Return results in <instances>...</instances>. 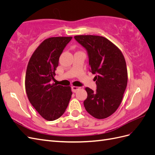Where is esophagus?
Wrapping results in <instances>:
<instances>
[{
	"label": "esophagus",
	"instance_id": "esophagus-1",
	"mask_svg": "<svg viewBox=\"0 0 155 155\" xmlns=\"http://www.w3.org/2000/svg\"><path fill=\"white\" fill-rule=\"evenodd\" d=\"M81 87H80L72 86V92H76L77 91L79 90V89H81Z\"/></svg>",
	"mask_w": 155,
	"mask_h": 155
}]
</instances>
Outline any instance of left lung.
<instances>
[{"instance_id":"1","label":"left lung","mask_w":155,"mask_h":155,"mask_svg":"<svg viewBox=\"0 0 155 155\" xmlns=\"http://www.w3.org/2000/svg\"><path fill=\"white\" fill-rule=\"evenodd\" d=\"M87 50L89 67L97 85L96 92L86 87L87 98L84 106L89 114L97 119H104L118 109L127 85V69L121 50L102 36H74Z\"/></svg>"}]
</instances>
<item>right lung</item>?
<instances>
[{
	"mask_svg": "<svg viewBox=\"0 0 155 155\" xmlns=\"http://www.w3.org/2000/svg\"><path fill=\"white\" fill-rule=\"evenodd\" d=\"M72 37H54L44 40L31 55L28 64L25 88L30 104L43 118L54 121L68 107L71 87L51 83L59 59Z\"/></svg>",
	"mask_w": 155,
	"mask_h": 155,
	"instance_id": "add662e5",
	"label": "right lung"
}]
</instances>
